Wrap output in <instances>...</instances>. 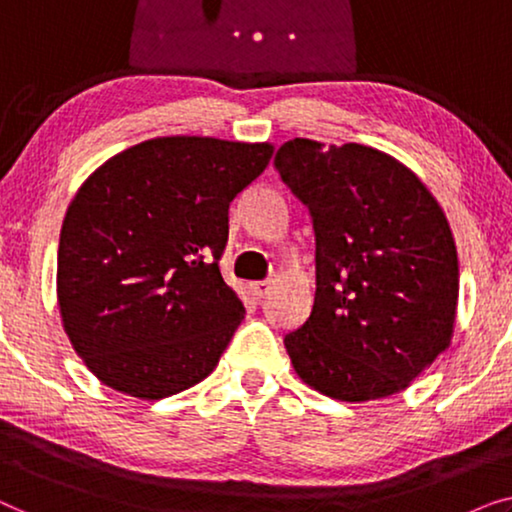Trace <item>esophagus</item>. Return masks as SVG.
<instances>
[{
	"label": "esophagus",
	"instance_id": "esophagus-1",
	"mask_svg": "<svg viewBox=\"0 0 512 512\" xmlns=\"http://www.w3.org/2000/svg\"><path fill=\"white\" fill-rule=\"evenodd\" d=\"M249 289H251V293H254L256 298H263V296H268V293L272 291V282H270V279H258V282H251L249 284Z\"/></svg>",
	"mask_w": 512,
	"mask_h": 512
}]
</instances>
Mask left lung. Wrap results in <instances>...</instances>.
Returning <instances> with one entry per match:
<instances>
[{
    "label": "left lung",
    "mask_w": 512,
    "mask_h": 512,
    "mask_svg": "<svg viewBox=\"0 0 512 512\" xmlns=\"http://www.w3.org/2000/svg\"><path fill=\"white\" fill-rule=\"evenodd\" d=\"M275 165L317 235L312 314L284 338L307 387L345 403L401 394L450 347L459 261L450 221L389 153L296 137Z\"/></svg>",
    "instance_id": "1"
}]
</instances>
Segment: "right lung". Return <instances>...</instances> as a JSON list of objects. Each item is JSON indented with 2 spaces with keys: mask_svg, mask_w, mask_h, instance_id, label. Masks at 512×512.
Wrapping results in <instances>:
<instances>
[{
  "mask_svg": "<svg viewBox=\"0 0 512 512\" xmlns=\"http://www.w3.org/2000/svg\"><path fill=\"white\" fill-rule=\"evenodd\" d=\"M272 153L270 142L156 137L83 181L55 284L62 328L102 384L158 401L216 368L244 319L219 270L228 209Z\"/></svg>",
  "mask_w": 512,
  "mask_h": 512,
  "instance_id": "obj_1",
  "label": "right lung"
}]
</instances>
